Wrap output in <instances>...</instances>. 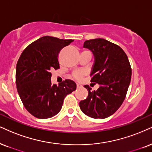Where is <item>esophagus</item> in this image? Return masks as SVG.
Here are the masks:
<instances>
[{
  "label": "esophagus",
  "mask_w": 152,
  "mask_h": 152,
  "mask_svg": "<svg viewBox=\"0 0 152 152\" xmlns=\"http://www.w3.org/2000/svg\"><path fill=\"white\" fill-rule=\"evenodd\" d=\"M77 89H79V88H82V85H81V84H79V83H77Z\"/></svg>",
  "instance_id": "esophagus-1"
}]
</instances>
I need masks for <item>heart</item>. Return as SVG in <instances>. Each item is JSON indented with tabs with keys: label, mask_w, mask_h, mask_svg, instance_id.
Here are the masks:
<instances>
[{
	"label": "heart",
	"mask_w": 152,
	"mask_h": 152,
	"mask_svg": "<svg viewBox=\"0 0 152 152\" xmlns=\"http://www.w3.org/2000/svg\"><path fill=\"white\" fill-rule=\"evenodd\" d=\"M85 73L82 71H75L72 73V77L76 80H81L82 77H83Z\"/></svg>",
	"instance_id": "1"
}]
</instances>
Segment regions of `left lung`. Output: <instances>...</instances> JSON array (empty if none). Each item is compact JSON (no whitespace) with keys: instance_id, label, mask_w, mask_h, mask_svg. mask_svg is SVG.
<instances>
[{"instance_id":"8db88e82","label":"left lung","mask_w":152,"mask_h":152,"mask_svg":"<svg viewBox=\"0 0 152 152\" xmlns=\"http://www.w3.org/2000/svg\"><path fill=\"white\" fill-rule=\"evenodd\" d=\"M83 47L94 56L91 82L100 87L91 91L89 86H84L89 94L80 102V109L92 118H106L118 109L126 96L132 75L130 62L119 46L104 39L85 41Z\"/></svg>"}]
</instances>
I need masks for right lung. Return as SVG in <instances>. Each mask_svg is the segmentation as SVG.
<instances>
[{
	"label": "right lung",
	"mask_w": 152,
	"mask_h": 152,
	"mask_svg": "<svg viewBox=\"0 0 152 152\" xmlns=\"http://www.w3.org/2000/svg\"><path fill=\"white\" fill-rule=\"evenodd\" d=\"M73 40L49 36L39 38L22 52L16 66V85L24 106L41 119L53 117L61 110L65 97L76 89V84L65 80L51 84L50 70L60 68L58 55Z\"/></svg>",
	"instance_id": "add662e5"
}]
</instances>
